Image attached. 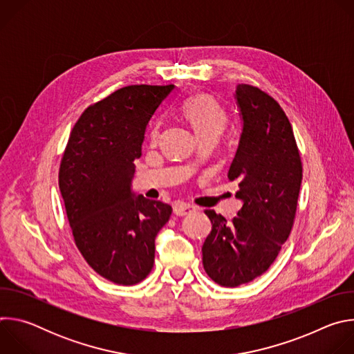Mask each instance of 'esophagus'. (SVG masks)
Returning a JSON list of instances; mask_svg holds the SVG:
<instances>
[{"instance_id":"1","label":"esophagus","mask_w":354,"mask_h":354,"mask_svg":"<svg viewBox=\"0 0 354 354\" xmlns=\"http://www.w3.org/2000/svg\"><path fill=\"white\" fill-rule=\"evenodd\" d=\"M194 210H196V209H194L193 206L180 203V201L174 206V213H175L176 216H186V214H190V213L194 212Z\"/></svg>"}]
</instances>
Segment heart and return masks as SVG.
I'll list each match as a JSON object with an SVG mask.
<instances>
[{
	"label": "heart",
	"mask_w": 354,
	"mask_h": 354,
	"mask_svg": "<svg viewBox=\"0 0 354 354\" xmlns=\"http://www.w3.org/2000/svg\"><path fill=\"white\" fill-rule=\"evenodd\" d=\"M182 113L192 124L198 138L209 136L218 137L228 123V116L224 108L214 97L206 93H197L187 97L182 105ZM160 136V126L156 124L151 130V140L157 141Z\"/></svg>",
	"instance_id": "heart-1"
}]
</instances>
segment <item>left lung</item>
Here are the masks:
<instances>
[{"label": "left lung", "mask_w": 354, "mask_h": 354, "mask_svg": "<svg viewBox=\"0 0 354 354\" xmlns=\"http://www.w3.org/2000/svg\"><path fill=\"white\" fill-rule=\"evenodd\" d=\"M243 130L228 179L243 206L230 223L205 210L213 227L201 252L207 276L238 287L262 276L287 241L297 212L302 164L292 127L277 100L249 84L236 86Z\"/></svg>", "instance_id": "1"}]
</instances>
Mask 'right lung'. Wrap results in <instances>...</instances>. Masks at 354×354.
I'll return each instance as SVG.
<instances>
[{
  "label": "right lung",
  "instance_id": "obj_1",
  "mask_svg": "<svg viewBox=\"0 0 354 354\" xmlns=\"http://www.w3.org/2000/svg\"><path fill=\"white\" fill-rule=\"evenodd\" d=\"M174 85H129L89 105L74 124L59 169L74 242L104 279L133 286L153 270L156 236L172 207L130 190L145 127Z\"/></svg>",
  "mask_w": 354,
  "mask_h": 354
}]
</instances>
